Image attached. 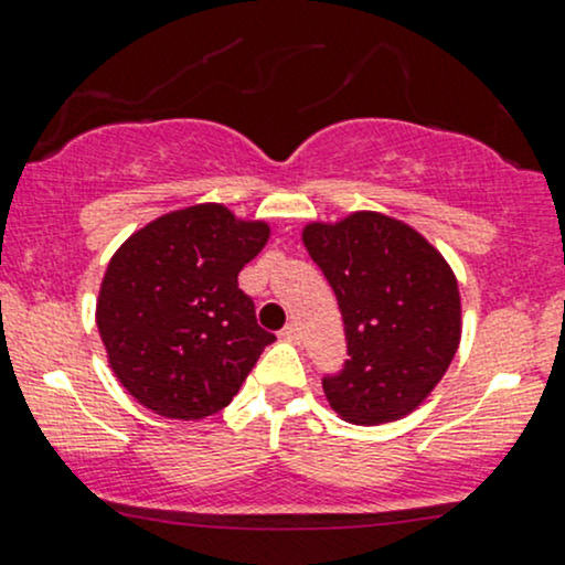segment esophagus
Listing matches in <instances>:
<instances>
[{
	"label": "esophagus",
	"instance_id": "esophagus-1",
	"mask_svg": "<svg viewBox=\"0 0 565 565\" xmlns=\"http://www.w3.org/2000/svg\"><path fill=\"white\" fill-rule=\"evenodd\" d=\"M278 337H281L284 342L297 344V342H300V326H297V323H287V326H284V331H281V334H278Z\"/></svg>",
	"mask_w": 565,
	"mask_h": 565
}]
</instances>
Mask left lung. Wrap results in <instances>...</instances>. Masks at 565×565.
<instances>
[{
    "label": "left lung",
    "mask_w": 565,
    "mask_h": 565,
    "mask_svg": "<svg viewBox=\"0 0 565 565\" xmlns=\"http://www.w3.org/2000/svg\"><path fill=\"white\" fill-rule=\"evenodd\" d=\"M302 244L334 289L350 360L323 379V394L348 424L405 418L450 369L463 334L450 263L397 217L358 210L310 221Z\"/></svg>",
    "instance_id": "left-lung-1"
}]
</instances>
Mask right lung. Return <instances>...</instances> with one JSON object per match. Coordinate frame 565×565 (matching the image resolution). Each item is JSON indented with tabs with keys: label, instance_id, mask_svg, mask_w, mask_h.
Returning <instances> with one entry per match:
<instances>
[{
	"label": "right lung",
	"instance_id": "add662e5",
	"mask_svg": "<svg viewBox=\"0 0 565 565\" xmlns=\"http://www.w3.org/2000/svg\"><path fill=\"white\" fill-rule=\"evenodd\" d=\"M270 239L265 221L200 202L134 231L107 263L97 329L139 405L175 420L223 411L274 334L257 326L239 270Z\"/></svg>",
	"mask_w": 565,
	"mask_h": 565
}]
</instances>
